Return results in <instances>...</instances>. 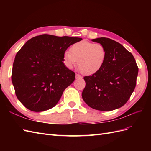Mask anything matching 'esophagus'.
Returning a JSON list of instances; mask_svg holds the SVG:
<instances>
[{"label":"esophagus","instance_id":"1","mask_svg":"<svg viewBox=\"0 0 151 151\" xmlns=\"http://www.w3.org/2000/svg\"><path fill=\"white\" fill-rule=\"evenodd\" d=\"M82 77H82L80 74H76V79H81L82 78Z\"/></svg>","mask_w":151,"mask_h":151}]
</instances>
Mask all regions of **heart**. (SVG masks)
<instances>
[{
    "instance_id": "heart-1",
    "label": "heart",
    "mask_w": 151,
    "mask_h": 151,
    "mask_svg": "<svg viewBox=\"0 0 151 151\" xmlns=\"http://www.w3.org/2000/svg\"><path fill=\"white\" fill-rule=\"evenodd\" d=\"M107 56V52L103 45L94 43L87 40L74 43L70 52L63 55L65 65L72 68L77 62L81 72L84 75H93L103 68Z\"/></svg>"
}]
</instances>
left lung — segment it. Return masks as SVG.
I'll return each instance as SVG.
<instances>
[{
    "instance_id": "obj_1",
    "label": "left lung",
    "mask_w": 151,
    "mask_h": 151,
    "mask_svg": "<svg viewBox=\"0 0 151 151\" xmlns=\"http://www.w3.org/2000/svg\"><path fill=\"white\" fill-rule=\"evenodd\" d=\"M93 42L103 45L107 52L103 68L85 76L82 96L89 106L99 111H111L123 106L136 86L139 68L130 52L115 41L99 38Z\"/></svg>"
}]
</instances>
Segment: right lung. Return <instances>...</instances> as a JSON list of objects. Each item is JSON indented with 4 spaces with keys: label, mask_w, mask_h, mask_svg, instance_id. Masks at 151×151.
Returning <instances> with one entry per match:
<instances>
[{
    "label": "right lung",
    "mask_w": 151,
    "mask_h": 151,
    "mask_svg": "<svg viewBox=\"0 0 151 151\" xmlns=\"http://www.w3.org/2000/svg\"><path fill=\"white\" fill-rule=\"evenodd\" d=\"M81 38L36 36L18 51L11 79L17 99L31 111L40 112L54 107L63 92L75 80V72L63 63V55Z\"/></svg>",
    "instance_id": "add662e5"
}]
</instances>
